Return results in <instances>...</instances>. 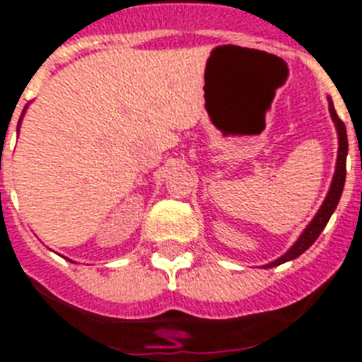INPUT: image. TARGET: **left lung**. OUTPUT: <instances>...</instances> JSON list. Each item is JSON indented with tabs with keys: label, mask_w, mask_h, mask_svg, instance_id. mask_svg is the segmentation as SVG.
Returning <instances> with one entry per match:
<instances>
[{
	"label": "left lung",
	"mask_w": 362,
	"mask_h": 362,
	"mask_svg": "<svg viewBox=\"0 0 362 362\" xmlns=\"http://www.w3.org/2000/svg\"><path fill=\"white\" fill-rule=\"evenodd\" d=\"M329 112H332V120L337 127V134H339V153H337V165H335V175H333L332 185H329L328 197L325 199L322 206H320L319 213L315 215V218L310 222L306 229L303 231V235L298 237V240L295 242L293 246L290 250L286 251V255H282L281 259H276L275 262L266 264V268H273V266H279V264H284L288 260L297 259L298 255H303L304 251L308 247L312 246L313 242L317 240V237L320 235V231L326 228L328 224L329 216L332 213L335 211V207H337L339 200H341L342 194V187H344V180H346V155H348V138H346V127L342 124V120L335 112V107H333L332 100H329Z\"/></svg>",
	"instance_id": "obj_1"
}]
</instances>
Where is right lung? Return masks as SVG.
I'll list each match as a JSON object with an SVG mask.
<instances>
[{
  "mask_svg": "<svg viewBox=\"0 0 362 362\" xmlns=\"http://www.w3.org/2000/svg\"><path fill=\"white\" fill-rule=\"evenodd\" d=\"M20 120H21V118H20ZM18 127H20V125H18Z\"/></svg>",
  "mask_w": 362,
  "mask_h": 362,
  "instance_id": "obj_1",
  "label": "right lung"
}]
</instances>
